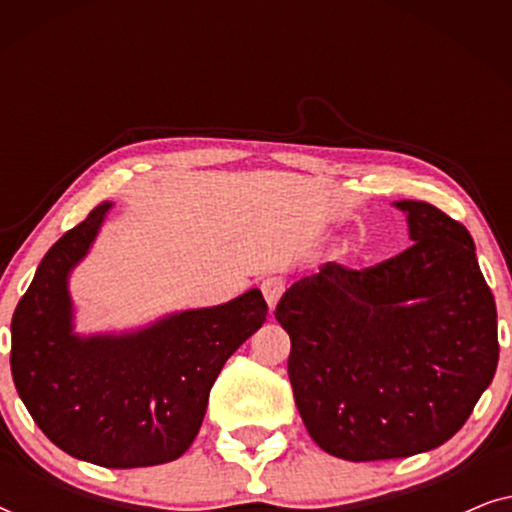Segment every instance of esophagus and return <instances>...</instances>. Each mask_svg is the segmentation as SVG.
I'll list each match as a JSON object with an SVG mask.
<instances>
[{
  "label": "esophagus",
  "mask_w": 512,
  "mask_h": 512,
  "mask_svg": "<svg viewBox=\"0 0 512 512\" xmlns=\"http://www.w3.org/2000/svg\"><path fill=\"white\" fill-rule=\"evenodd\" d=\"M284 286H286L284 279H279V277H270V279H265V282L261 284V291H263V296H265V303H268L270 314L275 312L279 298H282V293H284Z\"/></svg>",
  "instance_id": "esophagus-1"
}]
</instances>
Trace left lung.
<instances>
[{
    "instance_id": "left-lung-1",
    "label": "left lung",
    "mask_w": 512,
    "mask_h": 512,
    "mask_svg": "<svg viewBox=\"0 0 512 512\" xmlns=\"http://www.w3.org/2000/svg\"><path fill=\"white\" fill-rule=\"evenodd\" d=\"M396 207L408 214V249L363 270L321 265L275 310L307 433L347 461L443 445L499 363L496 305L473 237L429 202Z\"/></svg>"
}]
</instances>
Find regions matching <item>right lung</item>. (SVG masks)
Returning <instances> with one entry per match:
<instances>
[{
  "label": "right lung",
  "instance_id": "right-lung-1",
  "mask_svg": "<svg viewBox=\"0 0 512 512\" xmlns=\"http://www.w3.org/2000/svg\"><path fill=\"white\" fill-rule=\"evenodd\" d=\"M109 209L97 205L39 263L11 319L13 382L46 438L72 457L107 468L167 464L198 436L223 363L263 326L268 305L251 289L135 333H72L67 277Z\"/></svg>",
  "mask_w": 512,
  "mask_h": 512
}]
</instances>
